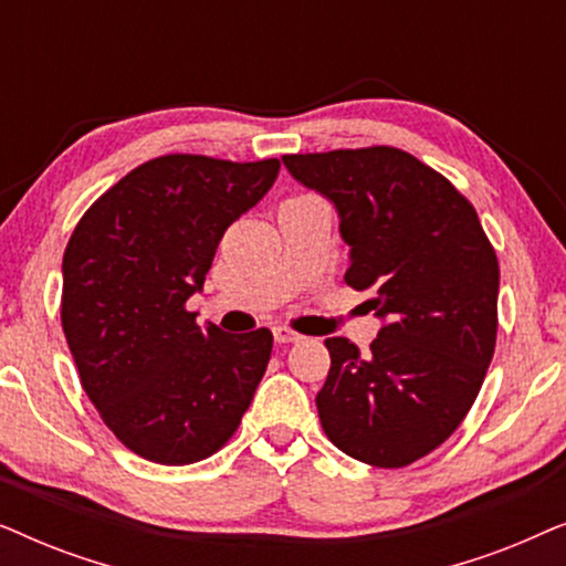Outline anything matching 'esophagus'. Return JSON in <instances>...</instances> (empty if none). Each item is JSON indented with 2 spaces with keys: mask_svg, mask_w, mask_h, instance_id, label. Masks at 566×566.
<instances>
[{
  "mask_svg": "<svg viewBox=\"0 0 566 566\" xmlns=\"http://www.w3.org/2000/svg\"><path fill=\"white\" fill-rule=\"evenodd\" d=\"M273 335H275L277 345H291V343H301V339H304V335H298V332H293L289 327H275Z\"/></svg>",
  "mask_w": 566,
  "mask_h": 566,
  "instance_id": "34e87169",
  "label": "esophagus"
}]
</instances>
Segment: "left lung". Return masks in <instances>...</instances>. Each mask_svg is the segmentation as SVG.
I'll use <instances>...</instances> for the list:
<instances>
[{"instance_id": "1", "label": "left lung", "mask_w": 566, "mask_h": 566, "mask_svg": "<svg viewBox=\"0 0 566 566\" xmlns=\"http://www.w3.org/2000/svg\"><path fill=\"white\" fill-rule=\"evenodd\" d=\"M283 165L335 203L350 247L345 283L368 291L384 322L368 353L324 339L322 428L363 463L409 467L453 436L482 389L497 343V254L474 206L412 154L368 146L285 154Z\"/></svg>"}]
</instances>
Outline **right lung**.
Returning <instances> with one entry per match:
<instances>
[{
  "label": "right lung",
  "instance_id": "1",
  "mask_svg": "<svg viewBox=\"0 0 566 566\" xmlns=\"http://www.w3.org/2000/svg\"><path fill=\"white\" fill-rule=\"evenodd\" d=\"M277 169V159H149L103 192L69 239L61 327L82 389L146 461L213 455L265 376L273 332L198 327L185 304L203 289L223 231L260 203Z\"/></svg>",
  "mask_w": 566,
  "mask_h": 566
}]
</instances>
